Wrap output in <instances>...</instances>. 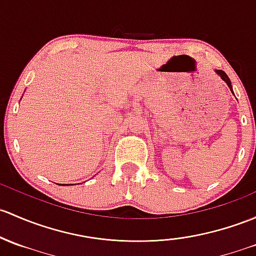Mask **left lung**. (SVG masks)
<instances>
[{
  "label": "left lung",
  "instance_id": "obj_1",
  "mask_svg": "<svg viewBox=\"0 0 256 256\" xmlns=\"http://www.w3.org/2000/svg\"><path fill=\"white\" fill-rule=\"evenodd\" d=\"M214 74H218V76L220 77V80H222L223 82H224L228 86V88H230V92L233 93V87H232V83H230V80L228 78V76H227V74H226V72H223L222 70H214ZM233 94H234V93H233Z\"/></svg>",
  "mask_w": 256,
  "mask_h": 256
}]
</instances>
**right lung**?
Returning a JSON list of instances; mask_svg holds the SVG:
<instances>
[{
    "mask_svg": "<svg viewBox=\"0 0 256 256\" xmlns=\"http://www.w3.org/2000/svg\"><path fill=\"white\" fill-rule=\"evenodd\" d=\"M60 185H68V184H60ZM70 185H72V184H70Z\"/></svg>",
    "mask_w": 256,
    "mask_h": 256,
    "instance_id": "add662e5",
    "label": "right lung"
}]
</instances>
